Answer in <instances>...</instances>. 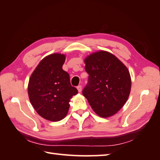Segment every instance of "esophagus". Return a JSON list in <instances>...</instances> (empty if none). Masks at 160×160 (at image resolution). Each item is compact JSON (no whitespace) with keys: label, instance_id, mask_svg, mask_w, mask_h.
Listing matches in <instances>:
<instances>
[{"label":"esophagus","instance_id":"obj_1","mask_svg":"<svg viewBox=\"0 0 160 160\" xmlns=\"http://www.w3.org/2000/svg\"><path fill=\"white\" fill-rule=\"evenodd\" d=\"M77 88L78 91H79V92H81V90H82V86H78Z\"/></svg>","mask_w":160,"mask_h":160}]
</instances>
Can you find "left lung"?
Here are the masks:
<instances>
[{
  "mask_svg": "<svg viewBox=\"0 0 160 160\" xmlns=\"http://www.w3.org/2000/svg\"><path fill=\"white\" fill-rule=\"evenodd\" d=\"M84 62L89 77L83 95L99 116H113L129 98L131 81L128 69L116 56L104 51L92 53Z\"/></svg>",
  "mask_w": 160,
  "mask_h": 160,
  "instance_id": "left-lung-1",
  "label": "left lung"
}]
</instances>
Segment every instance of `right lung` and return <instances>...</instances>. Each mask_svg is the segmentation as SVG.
Wrapping results in <instances>:
<instances>
[{
  "mask_svg": "<svg viewBox=\"0 0 160 160\" xmlns=\"http://www.w3.org/2000/svg\"><path fill=\"white\" fill-rule=\"evenodd\" d=\"M66 56L54 53L46 57L32 73L28 94L33 108L42 118L52 122L64 118L69 102L78 91L70 84L68 73L62 69Z\"/></svg>",
  "mask_w": 160,
  "mask_h": 160,
  "instance_id": "right-lung-1",
  "label": "right lung"
}]
</instances>
